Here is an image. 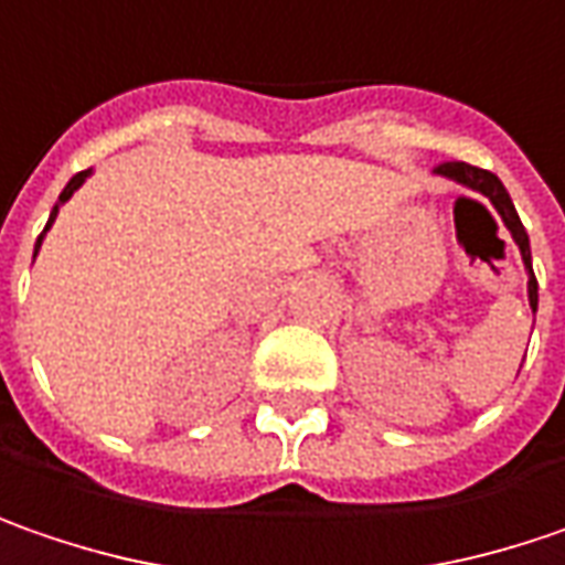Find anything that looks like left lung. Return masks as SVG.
<instances>
[{
	"mask_svg": "<svg viewBox=\"0 0 565 565\" xmlns=\"http://www.w3.org/2000/svg\"><path fill=\"white\" fill-rule=\"evenodd\" d=\"M436 174L467 186V190H473V193H480V196H487L493 203V210L499 212V218L505 222V228L512 232V238H515L519 250H522L524 273H527V305H531V311H537V279H534V267H531V241H527V232H524L522 218L515 212V203H512L509 190L502 186V181L495 178L493 171L473 168L467 161H445V164H438Z\"/></svg>",
	"mask_w": 565,
	"mask_h": 565,
	"instance_id": "left-lung-1",
	"label": "left lung"
}]
</instances>
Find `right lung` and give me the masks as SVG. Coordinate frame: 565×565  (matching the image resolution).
<instances>
[{
	"label": "right lung",
	"mask_w": 565,
	"mask_h": 565,
	"mask_svg": "<svg viewBox=\"0 0 565 565\" xmlns=\"http://www.w3.org/2000/svg\"><path fill=\"white\" fill-rule=\"evenodd\" d=\"M88 174H92V168H88V171H78V174L72 178L70 184L63 186V193H60V200H56V206H53V212H50V218H46V228H43V235H46V232H50V225L56 222V212H60V206H63V203L70 200V196H72V193H75V190H78V186H82V184H85V181H88ZM43 235H41V238H38V244H34V257H38V250H41Z\"/></svg>",
	"instance_id": "right-lung-1"
}]
</instances>
